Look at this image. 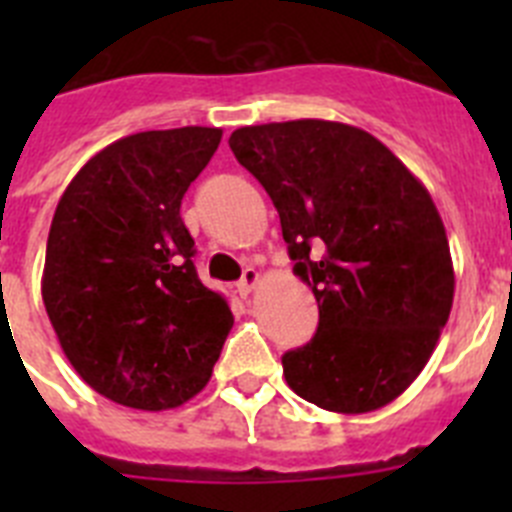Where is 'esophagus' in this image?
I'll use <instances>...</instances> for the list:
<instances>
[{"mask_svg":"<svg viewBox=\"0 0 512 512\" xmlns=\"http://www.w3.org/2000/svg\"><path fill=\"white\" fill-rule=\"evenodd\" d=\"M261 282V274L256 269H253V266H248L246 271H243V277H241V282H238V292H241V295H251L253 289H256V284Z\"/></svg>","mask_w":512,"mask_h":512,"instance_id":"obj_1","label":"esophagus"}]
</instances>
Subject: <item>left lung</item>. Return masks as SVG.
<instances>
[{"mask_svg": "<svg viewBox=\"0 0 512 512\" xmlns=\"http://www.w3.org/2000/svg\"><path fill=\"white\" fill-rule=\"evenodd\" d=\"M228 143L277 207L295 274L318 300V333L282 356L287 384L330 413L390 405L428 364L454 302L428 189L346 122L248 125Z\"/></svg>", "mask_w": 512, "mask_h": 512, "instance_id": "left-lung-1", "label": "left lung"}]
</instances>
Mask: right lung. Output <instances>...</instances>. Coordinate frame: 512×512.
<instances>
[{"instance_id": "add662e5", "label": "right lung", "mask_w": 512, "mask_h": 512, "mask_svg": "<svg viewBox=\"0 0 512 512\" xmlns=\"http://www.w3.org/2000/svg\"><path fill=\"white\" fill-rule=\"evenodd\" d=\"M220 128L146 130L94 153L53 215L43 292L63 354L125 408L171 410L205 390L233 328L197 277L179 207Z\"/></svg>"}]
</instances>
